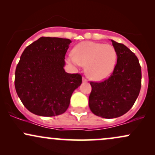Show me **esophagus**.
<instances>
[{
	"label": "esophagus",
	"instance_id": "1",
	"mask_svg": "<svg viewBox=\"0 0 155 155\" xmlns=\"http://www.w3.org/2000/svg\"><path fill=\"white\" fill-rule=\"evenodd\" d=\"M82 81L83 82H87V80L86 79H85V78H82Z\"/></svg>",
	"mask_w": 155,
	"mask_h": 155
}]
</instances>
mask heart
Listing matches in <instances>:
<instances>
[{
  "label": "heart",
  "mask_w": 155,
  "mask_h": 155,
  "mask_svg": "<svg viewBox=\"0 0 155 155\" xmlns=\"http://www.w3.org/2000/svg\"><path fill=\"white\" fill-rule=\"evenodd\" d=\"M73 52L67 57V63L76 68L85 66V73L92 81L108 79L116 66L117 53L110 44L83 41L74 48Z\"/></svg>",
  "instance_id": "1"
}]
</instances>
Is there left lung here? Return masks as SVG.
<instances>
[{
  "instance_id": "obj_1",
  "label": "left lung",
  "mask_w": 155,
  "mask_h": 155,
  "mask_svg": "<svg viewBox=\"0 0 155 155\" xmlns=\"http://www.w3.org/2000/svg\"><path fill=\"white\" fill-rule=\"evenodd\" d=\"M117 62L111 76L102 82L91 81L89 106L103 118L121 117L132 108L141 86V68L137 57L124 44L111 40Z\"/></svg>"
}]
</instances>
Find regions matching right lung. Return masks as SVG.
I'll list each match as a JSON object with an SVG mask.
<instances>
[{"mask_svg": "<svg viewBox=\"0 0 155 155\" xmlns=\"http://www.w3.org/2000/svg\"><path fill=\"white\" fill-rule=\"evenodd\" d=\"M71 43L68 38L41 37L22 52L15 85L19 99L31 113L54 117L68 108L72 93L82 82L80 74L64 69Z\"/></svg>", "mask_w": 155, "mask_h": 155, "instance_id": "right-lung-1", "label": "right lung"}]
</instances>
